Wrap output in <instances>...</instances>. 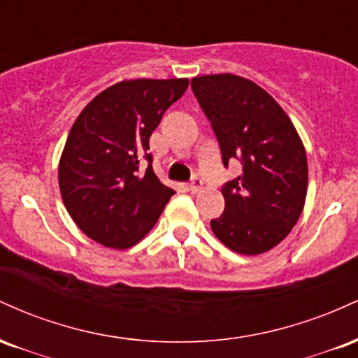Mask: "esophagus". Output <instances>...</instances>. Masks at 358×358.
Masks as SVG:
<instances>
[{"instance_id": "obj_1", "label": "esophagus", "mask_w": 358, "mask_h": 358, "mask_svg": "<svg viewBox=\"0 0 358 358\" xmlns=\"http://www.w3.org/2000/svg\"><path fill=\"white\" fill-rule=\"evenodd\" d=\"M203 188V182L200 176H193V180L190 182V185H188V190H190L192 193H199L200 190Z\"/></svg>"}]
</instances>
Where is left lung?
<instances>
[{
  "mask_svg": "<svg viewBox=\"0 0 358 358\" xmlns=\"http://www.w3.org/2000/svg\"><path fill=\"white\" fill-rule=\"evenodd\" d=\"M222 159L242 163L225 183V210L210 222L222 244L244 256L276 248L296 225L308 190L306 150L285 109L256 82L234 73L193 77Z\"/></svg>",
  "mask_w": 358,
  "mask_h": 358,
  "instance_id": "obj_1",
  "label": "left lung"
}]
</instances>
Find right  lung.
Returning <instances> with one entry per match:
<instances>
[{
	"label": "right lung",
	"instance_id": "obj_1",
	"mask_svg": "<svg viewBox=\"0 0 358 358\" xmlns=\"http://www.w3.org/2000/svg\"><path fill=\"white\" fill-rule=\"evenodd\" d=\"M188 79H131L110 85L82 109L59 162L69 215L89 239L110 249L138 244L175 190L151 166L150 136ZM145 154L150 165L138 171Z\"/></svg>",
	"mask_w": 358,
	"mask_h": 358
}]
</instances>
